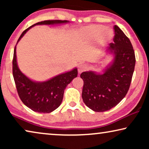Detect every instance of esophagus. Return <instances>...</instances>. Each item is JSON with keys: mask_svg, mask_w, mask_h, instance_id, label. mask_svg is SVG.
I'll list each match as a JSON object with an SVG mask.
<instances>
[{"mask_svg": "<svg viewBox=\"0 0 149 149\" xmlns=\"http://www.w3.org/2000/svg\"><path fill=\"white\" fill-rule=\"evenodd\" d=\"M88 68V67H87V66L86 64H81L80 66H79V68H78V72L79 74H81V72H84V71H85L87 70V69Z\"/></svg>", "mask_w": 149, "mask_h": 149, "instance_id": "esophagus-1", "label": "esophagus"}]
</instances>
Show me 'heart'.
<instances>
[{"label":"heart","instance_id":"heart-1","mask_svg":"<svg viewBox=\"0 0 149 149\" xmlns=\"http://www.w3.org/2000/svg\"><path fill=\"white\" fill-rule=\"evenodd\" d=\"M103 26H91L85 28V32L93 37L100 36L102 41L109 42L113 37V31L110 28H105Z\"/></svg>","mask_w":149,"mask_h":149}]
</instances>
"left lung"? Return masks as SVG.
Instances as JSON below:
<instances>
[{
  "label": "left lung",
  "mask_w": 149,
  "mask_h": 149,
  "mask_svg": "<svg viewBox=\"0 0 149 149\" xmlns=\"http://www.w3.org/2000/svg\"><path fill=\"white\" fill-rule=\"evenodd\" d=\"M114 43L107 52L114 59L102 73L87 71L81 74L83 81L82 98L87 107L95 112L109 111L127 94L136 64L133 47L123 32L114 26Z\"/></svg>",
  "instance_id": "1"
}]
</instances>
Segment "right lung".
<instances>
[{
	"instance_id": "right-lung-1",
	"label": "right lung",
	"mask_w": 149,
	"mask_h": 149,
	"mask_svg": "<svg viewBox=\"0 0 149 149\" xmlns=\"http://www.w3.org/2000/svg\"><path fill=\"white\" fill-rule=\"evenodd\" d=\"M67 20H45L34 24L24 30L17 43L26 32L36 25H56L66 24ZM78 71L75 68L68 72L62 73L43 82L31 80L19 70L16 57V45L13 59V75L18 95L24 104L33 111L49 113L60 107L67 85L77 77Z\"/></svg>"
}]
</instances>
